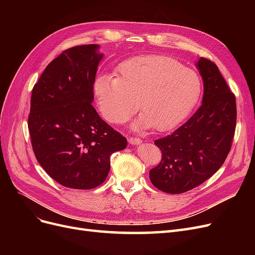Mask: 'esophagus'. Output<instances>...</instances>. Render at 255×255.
Returning <instances> with one entry per match:
<instances>
[{"instance_id":"esophagus-1","label":"esophagus","mask_w":255,"mask_h":255,"mask_svg":"<svg viewBox=\"0 0 255 255\" xmlns=\"http://www.w3.org/2000/svg\"><path fill=\"white\" fill-rule=\"evenodd\" d=\"M128 142L130 144H139V143H141V139H140V138H138V137H129Z\"/></svg>"}]
</instances>
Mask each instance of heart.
Segmentation results:
<instances>
[{
  "label": "heart",
  "mask_w": 255,
  "mask_h": 255,
  "mask_svg": "<svg viewBox=\"0 0 255 255\" xmlns=\"http://www.w3.org/2000/svg\"><path fill=\"white\" fill-rule=\"evenodd\" d=\"M94 92L106 121L120 125L139 103L138 128L153 127L164 132L187 117L201 95V81L191 69L166 56L137 57L123 63L117 78L101 75Z\"/></svg>",
  "instance_id": "1"
}]
</instances>
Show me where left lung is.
<instances>
[{
  "label": "left lung",
  "instance_id": "left-lung-1",
  "mask_svg": "<svg viewBox=\"0 0 255 255\" xmlns=\"http://www.w3.org/2000/svg\"><path fill=\"white\" fill-rule=\"evenodd\" d=\"M197 67L204 83L202 105L170 135L155 140L159 164L150 170L151 183L167 194H183L201 185L225 163L236 128V99L212 60Z\"/></svg>",
  "mask_w": 255,
  "mask_h": 255
}]
</instances>
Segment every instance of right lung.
Segmentation results:
<instances>
[{
    "instance_id": "add662e5",
    "label": "right lung",
    "mask_w": 255,
    "mask_h": 255,
    "mask_svg": "<svg viewBox=\"0 0 255 255\" xmlns=\"http://www.w3.org/2000/svg\"><path fill=\"white\" fill-rule=\"evenodd\" d=\"M99 45L69 48L54 58L34 85L28 130L38 163L65 187L92 189L111 169V155L127 138L101 119L94 84L102 54Z\"/></svg>"
}]
</instances>
